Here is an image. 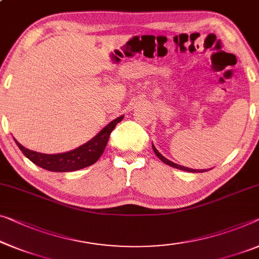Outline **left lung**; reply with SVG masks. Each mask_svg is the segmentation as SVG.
<instances>
[{
	"mask_svg": "<svg viewBox=\"0 0 259 259\" xmlns=\"http://www.w3.org/2000/svg\"><path fill=\"white\" fill-rule=\"evenodd\" d=\"M152 149H153V151H154V153H156V156L159 158V159L161 160V161H164L165 164H167V165H169V166H172V167H176V168H179V169H183V171H187V172H193V173H198V172H206L207 169H193V168H188V167H185V166H181V165H178V164H175V163H172V161H169L168 159H166V158H165L163 154H160L159 153V151H158V150L154 148V145L152 144Z\"/></svg>",
	"mask_w": 259,
	"mask_h": 259,
	"instance_id": "8db88e82",
	"label": "left lung"
}]
</instances>
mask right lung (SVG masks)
Segmentation results:
<instances>
[{
	"mask_svg": "<svg viewBox=\"0 0 259 259\" xmlns=\"http://www.w3.org/2000/svg\"><path fill=\"white\" fill-rule=\"evenodd\" d=\"M122 119L123 116L115 118L114 121H111L109 124L100 131L94 138H92L90 142L84 143L83 145L68 152L57 154L40 153L31 151V150L24 148L16 140H15V142H16L18 148L21 149V151L24 153V156L29 158L37 166L52 172H72L90 166V165L98 161L103 151H105L110 133Z\"/></svg>",
	"mask_w": 259,
	"mask_h": 259,
	"instance_id": "1",
	"label": "right lung"
}]
</instances>
